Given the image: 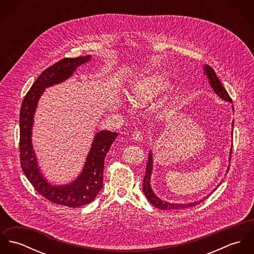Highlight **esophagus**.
<instances>
[{
	"instance_id": "obj_1",
	"label": "esophagus",
	"mask_w": 254,
	"mask_h": 254,
	"mask_svg": "<svg viewBox=\"0 0 254 254\" xmlns=\"http://www.w3.org/2000/svg\"><path fill=\"white\" fill-rule=\"evenodd\" d=\"M132 139L135 142H142L144 140V137L140 131H136L132 134Z\"/></svg>"
}]
</instances>
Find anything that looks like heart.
I'll use <instances>...</instances> for the list:
<instances>
[{"label":"heart","instance_id":"obj_1","mask_svg":"<svg viewBox=\"0 0 254 254\" xmlns=\"http://www.w3.org/2000/svg\"><path fill=\"white\" fill-rule=\"evenodd\" d=\"M169 88L168 81L159 75L145 77L133 88L132 103L137 107H144L152 103Z\"/></svg>","mask_w":254,"mask_h":254}]
</instances>
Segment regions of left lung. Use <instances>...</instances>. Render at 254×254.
<instances>
[{
    "mask_svg": "<svg viewBox=\"0 0 254 254\" xmlns=\"http://www.w3.org/2000/svg\"><path fill=\"white\" fill-rule=\"evenodd\" d=\"M204 73L207 76L209 83L213 89V91L217 94L218 96L222 99L225 100L227 102L232 103V99L229 96V94L227 93L226 89L223 87V85L221 84L220 80L218 79L217 75L215 71L213 70V68L209 65H205L204 66ZM232 126L234 127V121L232 123ZM232 135H233V131H232ZM230 154H232V149ZM231 160V158H230ZM230 169V166L228 167V171ZM227 171V173H228ZM152 172V154L149 151L148 154V160L146 162V168H145V175L144 177V183H143V190L145 192V197L148 199V201L155 207L162 209V210H173V209H184V208H189V207H192L197 205L198 203H200L203 199H200L199 201H195V202H190V203H170L164 200H161L159 197H157L155 195V193L153 192L151 187H150V175ZM220 185V184H219ZM218 185V186H219ZM206 197H204L205 199Z\"/></svg>",
    "mask_w": 254,
    "mask_h": 254,
    "instance_id": "8db88e82",
    "label": "left lung"
}]
</instances>
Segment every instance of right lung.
I'll use <instances>...</instances> for the list:
<instances>
[{
  "label": "right lung",
  "instance_id": "1",
  "mask_svg": "<svg viewBox=\"0 0 254 254\" xmlns=\"http://www.w3.org/2000/svg\"><path fill=\"white\" fill-rule=\"evenodd\" d=\"M90 60L91 56L65 58L45 69L25 95L19 113V150L23 173L41 195L56 204L68 207H78L92 202L103 188L105 158L117 133L107 130L97 133L83 170L77 179L64 186H54L44 178L38 167L31 141L33 117L45 88L68 79L78 66Z\"/></svg>",
  "mask_w": 254,
  "mask_h": 254
}]
</instances>
